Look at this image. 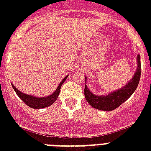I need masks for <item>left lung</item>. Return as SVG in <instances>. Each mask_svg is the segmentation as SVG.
I'll list each match as a JSON object with an SVG mask.
<instances>
[{
	"mask_svg": "<svg viewBox=\"0 0 151 151\" xmlns=\"http://www.w3.org/2000/svg\"><path fill=\"white\" fill-rule=\"evenodd\" d=\"M136 61H137V68L136 72L131 80L124 86H123V88H121L119 89L110 92L106 95L97 96L92 93V92L87 87V85H85V96L88 103L92 107L96 108L97 110L111 111L118 107L124 101H126L136 91L140 79L141 63L139 55H137ZM86 81L87 78H85V82Z\"/></svg>",
	"mask_w": 151,
	"mask_h": 151,
	"instance_id": "1",
	"label": "left lung"
}]
</instances>
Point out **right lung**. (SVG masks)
<instances>
[{
  "label": "right lung",
  "instance_id": "add662e5",
  "mask_svg": "<svg viewBox=\"0 0 151 151\" xmlns=\"http://www.w3.org/2000/svg\"><path fill=\"white\" fill-rule=\"evenodd\" d=\"M67 77H68V75L66 76L61 81V82L59 83V86L57 87L55 91L52 95H49V96L45 97H37L34 96H29V95L25 94L23 92H20L19 90L17 88H15L12 84V86L13 89L15 90V92H16L18 96L19 97L20 99H22L28 106L34 108V109H42V108L47 107L48 106H51L55 102V100L59 96L61 86L63 85L64 81L66 80Z\"/></svg>",
  "mask_w": 151,
  "mask_h": 151
}]
</instances>
